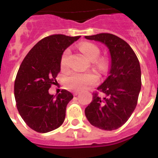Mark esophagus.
<instances>
[{
    "label": "esophagus",
    "instance_id": "1",
    "mask_svg": "<svg viewBox=\"0 0 158 158\" xmlns=\"http://www.w3.org/2000/svg\"><path fill=\"white\" fill-rule=\"evenodd\" d=\"M80 94V92H78V91H74L73 92V95L74 96H77V95Z\"/></svg>",
    "mask_w": 158,
    "mask_h": 158
}]
</instances>
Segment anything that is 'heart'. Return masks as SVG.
Returning a JSON list of instances; mask_svg holds the SVG:
<instances>
[{"mask_svg": "<svg viewBox=\"0 0 158 158\" xmlns=\"http://www.w3.org/2000/svg\"><path fill=\"white\" fill-rule=\"evenodd\" d=\"M81 50L82 52L90 60L93 61L100 54V49L97 46L91 43H84L81 45ZM69 51L65 50L61 58V65L65 67L67 64V58ZM100 65H104V62H100ZM98 76L93 72L89 73H73L70 76L65 79V85L69 89L75 91H81L87 89L89 86L94 85L98 81Z\"/></svg>", "mask_w": 158, "mask_h": 158, "instance_id": "obj_1", "label": "heart"}]
</instances>
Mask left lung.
<instances>
[{"mask_svg": "<svg viewBox=\"0 0 158 158\" xmlns=\"http://www.w3.org/2000/svg\"><path fill=\"white\" fill-rule=\"evenodd\" d=\"M103 43L111 58L108 77L93 93V100L85 110L89 122L104 131L122 127L133 113L141 90V68L136 54L127 43L109 33L85 36Z\"/></svg>", "mask_w": 158, "mask_h": 158, "instance_id": "1", "label": "left lung"}]
</instances>
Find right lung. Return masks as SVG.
<instances>
[{
    "instance_id": "obj_1",
    "label": "right lung",
    "mask_w": 158,
    "mask_h": 158,
    "mask_svg": "<svg viewBox=\"0 0 158 158\" xmlns=\"http://www.w3.org/2000/svg\"><path fill=\"white\" fill-rule=\"evenodd\" d=\"M80 37L47 36L32 47L19 66L14 85L16 107L26 124L37 132L54 131L65 120L73 96L65 89L55 96L48 90L56 82L63 52Z\"/></svg>"
}]
</instances>
